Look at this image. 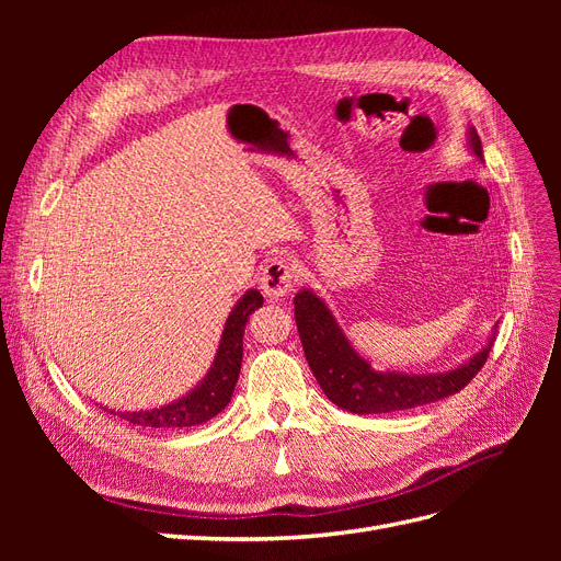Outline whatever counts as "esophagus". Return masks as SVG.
<instances>
[{"label": "esophagus", "mask_w": 561, "mask_h": 561, "mask_svg": "<svg viewBox=\"0 0 561 561\" xmlns=\"http://www.w3.org/2000/svg\"><path fill=\"white\" fill-rule=\"evenodd\" d=\"M297 283V271L285 257H271L264 268L260 285L266 297H285Z\"/></svg>", "instance_id": "esophagus-1"}]
</instances>
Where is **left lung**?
Segmentation results:
<instances>
[{"instance_id": "1", "label": "left lung", "mask_w": 561, "mask_h": 561, "mask_svg": "<svg viewBox=\"0 0 561 561\" xmlns=\"http://www.w3.org/2000/svg\"><path fill=\"white\" fill-rule=\"evenodd\" d=\"M470 147L478 159L482 157L480 135L470 130ZM295 320L299 339L316 381L336 407L353 414H386L412 410L449 398L466 388L472 377L484 367L489 351L494 346L491 336L470 363L445 375H400V371H375L367 360L353 351L344 332L339 330L325 301L311 290H301L295 297Z\"/></svg>"}]
</instances>
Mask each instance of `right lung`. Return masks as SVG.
<instances>
[{
    "label": "right lung",
    "instance_id": "obj_1",
    "mask_svg": "<svg viewBox=\"0 0 561 561\" xmlns=\"http://www.w3.org/2000/svg\"><path fill=\"white\" fill-rule=\"evenodd\" d=\"M262 295L257 290H250L227 318V325L222 332V342H219L213 369L208 377L196 386L190 396H184L178 402H171L159 410L149 412H112L126 419L133 426H147V428H186L206 423L208 419L217 416L229 404L236 381H239V371L243 363V332L245 322L254 309L262 307Z\"/></svg>",
    "mask_w": 561,
    "mask_h": 561
}]
</instances>
